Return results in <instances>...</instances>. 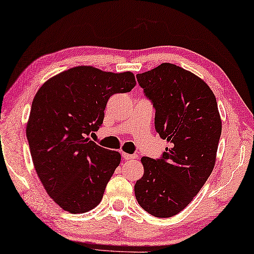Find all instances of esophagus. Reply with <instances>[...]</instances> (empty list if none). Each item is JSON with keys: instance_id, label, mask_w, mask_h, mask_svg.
I'll list each match as a JSON object with an SVG mask.
<instances>
[{"instance_id": "obj_1", "label": "esophagus", "mask_w": 254, "mask_h": 254, "mask_svg": "<svg viewBox=\"0 0 254 254\" xmlns=\"http://www.w3.org/2000/svg\"><path fill=\"white\" fill-rule=\"evenodd\" d=\"M123 157H124V160L128 161V160L136 159L137 155H135V154H128V153H123Z\"/></svg>"}]
</instances>
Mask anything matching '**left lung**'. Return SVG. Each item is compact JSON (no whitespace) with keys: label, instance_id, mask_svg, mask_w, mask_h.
Here are the masks:
<instances>
[{"label":"left lung","instance_id":"left-lung-1","mask_svg":"<svg viewBox=\"0 0 254 254\" xmlns=\"http://www.w3.org/2000/svg\"><path fill=\"white\" fill-rule=\"evenodd\" d=\"M136 76L155 108V129L170 146L160 159L142 157L135 196L148 214L171 217L192 201L213 171L221 116L209 86L180 66L163 63Z\"/></svg>","mask_w":254,"mask_h":254}]
</instances>
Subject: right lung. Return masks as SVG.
<instances>
[{
	"instance_id": "obj_1",
	"label": "right lung",
	"mask_w": 254,
	"mask_h": 254,
	"mask_svg": "<svg viewBox=\"0 0 254 254\" xmlns=\"http://www.w3.org/2000/svg\"><path fill=\"white\" fill-rule=\"evenodd\" d=\"M135 85L131 72L77 66L49 78L33 98L27 125L33 165L49 197L68 213H86L101 201L122 156L89 135L102 125L111 95Z\"/></svg>"
}]
</instances>
